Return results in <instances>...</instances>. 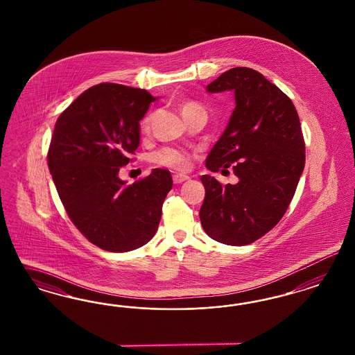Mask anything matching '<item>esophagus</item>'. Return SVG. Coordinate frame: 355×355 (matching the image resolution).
Here are the masks:
<instances>
[{"label":"esophagus","mask_w":355,"mask_h":355,"mask_svg":"<svg viewBox=\"0 0 355 355\" xmlns=\"http://www.w3.org/2000/svg\"><path fill=\"white\" fill-rule=\"evenodd\" d=\"M189 180H190V177L186 175V174H174V175H173V181H174V183H177V184L186 182V181H189Z\"/></svg>","instance_id":"obj_1"}]
</instances>
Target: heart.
I'll return each mask as SVG.
<instances>
[{
  "label": "heart",
  "mask_w": 355,
  "mask_h": 355,
  "mask_svg": "<svg viewBox=\"0 0 355 355\" xmlns=\"http://www.w3.org/2000/svg\"><path fill=\"white\" fill-rule=\"evenodd\" d=\"M195 109H202V107L193 103H187L183 105L182 112L195 110ZM150 119H152L150 116L144 119L146 129L150 126ZM153 162L159 165L177 169V171H187L191 165V156L184 150H175V148H162L153 155Z\"/></svg>",
  "instance_id": "b5f03b06"
}]
</instances>
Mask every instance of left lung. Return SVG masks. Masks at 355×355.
<instances>
[{
    "instance_id": "left-lung-1",
    "label": "left lung",
    "mask_w": 355,
    "mask_h": 355,
    "mask_svg": "<svg viewBox=\"0 0 355 355\" xmlns=\"http://www.w3.org/2000/svg\"><path fill=\"white\" fill-rule=\"evenodd\" d=\"M205 91L234 94L236 107L205 166L211 172L233 166L238 182L223 186L202 175L200 221L217 242L245 246L268 233L291 205L306 159L301 122L291 98L248 67L227 70Z\"/></svg>"
}]
</instances>
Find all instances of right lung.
Masks as SVG:
<instances>
[{
  "label": "right lung",
  "instance_id": "right-lung-1",
  "mask_svg": "<svg viewBox=\"0 0 355 355\" xmlns=\"http://www.w3.org/2000/svg\"><path fill=\"white\" fill-rule=\"evenodd\" d=\"M156 100L141 88L101 83L55 122L48 166L67 215L97 248L131 251L157 230L171 172L153 169L130 186L119 175L139 147V121Z\"/></svg>",
  "mask_w": 355,
  "mask_h": 355
}]
</instances>
